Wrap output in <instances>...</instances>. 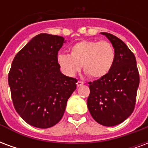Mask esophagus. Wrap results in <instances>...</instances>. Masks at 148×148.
I'll list each match as a JSON object with an SVG mask.
<instances>
[{"label": "esophagus", "instance_id": "esophagus-1", "mask_svg": "<svg viewBox=\"0 0 148 148\" xmlns=\"http://www.w3.org/2000/svg\"><path fill=\"white\" fill-rule=\"evenodd\" d=\"M83 84H84L83 82H81V81H78V82H77V87L82 86Z\"/></svg>", "mask_w": 148, "mask_h": 148}]
</instances>
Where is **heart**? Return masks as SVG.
Wrapping results in <instances>:
<instances>
[{
    "instance_id": "1",
    "label": "heart",
    "mask_w": 148,
    "mask_h": 148,
    "mask_svg": "<svg viewBox=\"0 0 148 148\" xmlns=\"http://www.w3.org/2000/svg\"><path fill=\"white\" fill-rule=\"evenodd\" d=\"M71 54H58L57 62L62 71L73 77L80 71L90 77L100 78L109 73L115 59V50L107 41L82 40L71 47Z\"/></svg>"
}]
</instances>
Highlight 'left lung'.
Returning <instances> with one entry per match:
<instances>
[{
  "label": "left lung",
  "instance_id": "8db88e82",
  "mask_svg": "<svg viewBox=\"0 0 148 148\" xmlns=\"http://www.w3.org/2000/svg\"><path fill=\"white\" fill-rule=\"evenodd\" d=\"M112 44L115 59L109 73L90 84L88 109L104 126H115L130 116L135 108L140 75L136 57L121 39L101 32Z\"/></svg>",
  "mask_w": 148,
  "mask_h": 148
}]
</instances>
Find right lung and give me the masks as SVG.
<instances>
[{
    "mask_svg": "<svg viewBox=\"0 0 148 148\" xmlns=\"http://www.w3.org/2000/svg\"><path fill=\"white\" fill-rule=\"evenodd\" d=\"M64 38L41 33L15 56L8 74L13 106L32 126L47 128L58 124L77 80L60 71L58 51Z\"/></svg>",
    "mask_w": 148,
    "mask_h": 148,
    "instance_id": "right-lung-1",
    "label": "right lung"
}]
</instances>
